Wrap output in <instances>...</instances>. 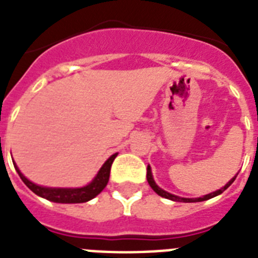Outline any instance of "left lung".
Instances as JSON below:
<instances>
[{"instance_id":"1","label":"left lung","mask_w":258,"mask_h":258,"mask_svg":"<svg viewBox=\"0 0 258 258\" xmlns=\"http://www.w3.org/2000/svg\"><path fill=\"white\" fill-rule=\"evenodd\" d=\"M237 176V174H236ZM236 176L233 177L232 179H229L228 182L226 183V185L223 186L222 189L216 190V191H213L210 192V194H206V196L203 197H199V198H183V197H178V196H174V194H170V192L165 191L164 189H161L157 183L155 182V179H153V176H152V169H151V166H147V181H148L149 186L152 187L153 191L156 192V194H159L160 197H162V198H166V199H170V201H174V202H185V203H194V202H203V201H207V199H211L214 198V197L219 196V194H222L223 191L226 189H228L229 186H231V183L235 181Z\"/></svg>"}]
</instances>
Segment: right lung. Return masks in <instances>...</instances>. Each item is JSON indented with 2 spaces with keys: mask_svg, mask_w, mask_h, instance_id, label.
<instances>
[{
  "mask_svg": "<svg viewBox=\"0 0 258 258\" xmlns=\"http://www.w3.org/2000/svg\"><path fill=\"white\" fill-rule=\"evenodd\" d=\"M116 156H118V153L110 156L109 159L105 161V164L101 166V169L98 170L96 177L92 179V182H89L88 185L82 186V187H48V186L38 185V183L31 182L29 178H26L14 161H13V164H14L15 170L19 174L21 179L25 182V185L32 192H35L36 196L55 203H84L96 198L99 192L105 189L107 182H109L111 164Z\"/></svg>",
  "mask_w": 258,
  "mask_h": 258,
  "instance_id": "add662e5",
  "label": "right lung"
}]
</instances>
